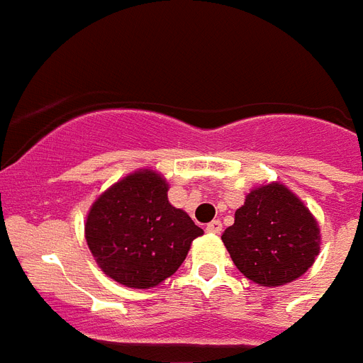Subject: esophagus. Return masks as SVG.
Wrapping results in <instances>:
<instances>
[{
    "instance_id": "obj_1",
    "label": "esophagus",
    "mask_w": 363,
    "mask_h": 363,
    "mask_svg": "<svg viewBox=\"0 0 363 363\" xmlns=\"http://www.w3.org/2000/svg\"><path fill=\"white\" fill-rule=\"evenodd\" d=\"M206 230L210 232V234H219V232L223 230L221 221H219V219H213V221H211L210 225H208V227H206Z\"/></svg>"
}]
</instances>
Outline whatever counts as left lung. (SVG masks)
<instances>
[{
  "label": "left lung",
  "mask_w": 363,
  "mask_h": 363,
  "mask_svg": "<svg viewBox=\"0 0 363 363\" xmlns=\"http://www.w3.org/2000/svg\"><path fill=\"white\" fill-rule=\"evenodd\" d=\"M221 240L247 279L281 286L311 268L320 251V227L300 196L269 182L249 191Z\"/></svg>",
  "instance_id": "8db88e82"
}]
</instances>
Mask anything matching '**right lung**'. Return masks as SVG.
Returning <instances> with one entry per match:
<instances>
[{
    "label": "right lung",
    "instance_id": "1",
    "mask_svg": "<svg viewBox=\"0 0 363 363\" xmlns=\"http://www.w3.org/2000/svg\"><path fill=\"white\" fill-rule=\"evenodd\" d=\"M204 230L168 202V182L153 168L127 174L91 204L84 236L95 262L120 285L150 289L182 266Z\"/></svg>",
    "mask_w": 363,
    "mask_h": 363
}]
</instances>
